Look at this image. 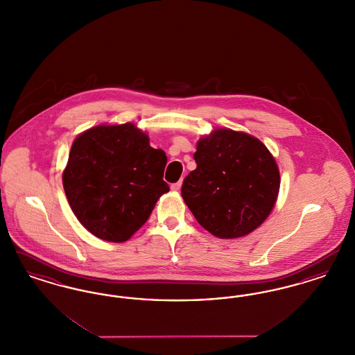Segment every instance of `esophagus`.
Instances as JSON below:
<instances>
[{"label":"esophagus","mask_w":355,"mask_h":355,"mask_svg":"<svg viewBox=\"0 0 355 355\" xmlns=\"http://www.w3.org/2000/svg\"><path fill=\"white\" fill-rule=\"evenodd\" d=\"M181 186H182V181H178V182H175V184L171 185V190H173V191H178V190L181 189Z\"/></svg>","instance_id":"esophagus-1"}]
</instances>
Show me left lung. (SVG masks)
<instances>
[{
  "mask_svg": "<svg viewBox=\"0 0 355 355\" xmlns=\"http://www.w3.org/2000/svg\"><path fill=\"white\" fill-rule=\"evenodd\" d=\"M194 159L197 169L184 180L181 193L209 233L239 238L269 217L279 191V170L258 138L217 129L198 141Z\"/></svg>",
  "mask_w": 355,
  "mask_h": 355,
  "instance_id": "1",
  "label": "left lung"
}]
</instances>
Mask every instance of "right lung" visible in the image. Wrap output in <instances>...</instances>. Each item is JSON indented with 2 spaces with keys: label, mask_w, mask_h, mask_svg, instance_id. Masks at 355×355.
I'll return each mask as SVG.
<instances>
[{
  "label": "right lung",
  "mask_w": 355,
  "mask_h": 355,
  "mask_svg": "<svg viewBox=\"0 0 355 355\" xmlns=\"http://www.w3.org/2000/svg\"><path fill=\"white\" fill-rule=\"evenodd\" d=\"M168 158L133 123L100 125L78 135L62 174L69 205L84 227L125 242L148 220L159 197Z\"/></svg>",
  "instance_id": "1"
}]
</instances>
